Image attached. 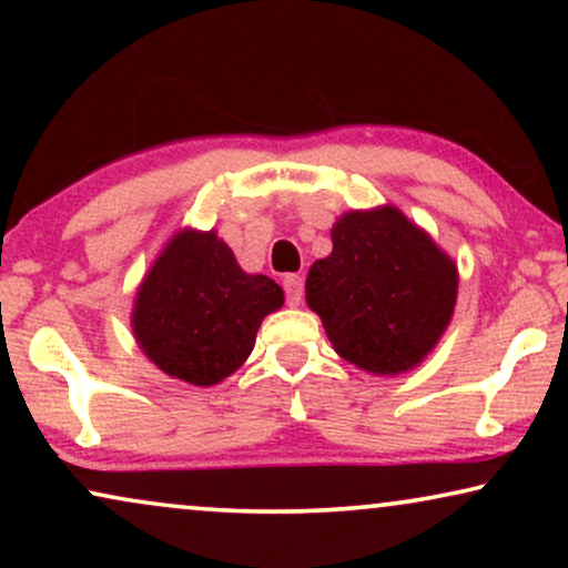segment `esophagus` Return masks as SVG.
Wrapping results in <instances>:
<instances>
[{"label": "esophagus", "instance_id": "34e87169", "mask_svg": "<svg viewBox=\"0 0 568 568\" xmlns=\"http://www.w3.org/2000/svg\"><path fill=\"white\" fill-rule=\"evenodd\" d=\"M284 292H286V302H290L292 307H297L302 302V294H305V284H302V276H297V274L284 276Z\"/></svg>", "mask_w": 568, "mask_h": 568}]
</instances>
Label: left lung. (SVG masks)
<instances>
[{
	"mask_svg": "<svg viewBox=\"0 0 568 568\" xmlns=\"http://www.w3.org/2000/svg\"><path fill=\"white\" fill-rule=\"evenodd\" d=\"M331 240L305 300L336 354L372 375L418 367L453 321L455 261L395 206L344 214Z\"/></svg>",
	"mask_w": 568,
	"mask_h": 568,
	"instance_id": "8db88e82",
	"label": "left lung"
}]
</instances>
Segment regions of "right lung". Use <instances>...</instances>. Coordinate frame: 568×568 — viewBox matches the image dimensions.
Returning a JSON list of instances; mask_svg holds the SVG:
<instances>
[{
    "instance_id": "1",
    "label": "right lung",
    "mask_w": 568,
    "mask_h": 568,
    "mask_svg": "<svg viewBox=\"0 0 568 568\" xmlns=\"http://www.w3.org/2000/svg\"><path fill=\"white\" fill-rule=\"evenodd\" d=\"M282 305V286L245 274L214 230H181L139 284L131 328L165 375L212 387L243 367L261 321Z\"/></svg>"
}]
</instances>
